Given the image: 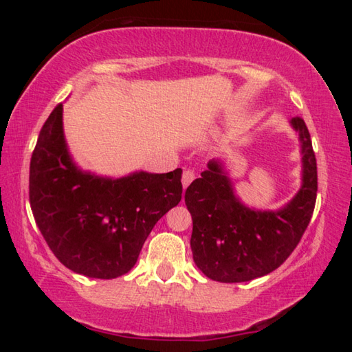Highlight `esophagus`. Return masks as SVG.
I'll return each instance as SVG.
<instances>
[{"label":"esophagus","mask_w":352,"mask_h":352,"mask_svg":"<svg viewBox=\"0 0 352 352\" xmlns=\"http://www.w3.org/2000/svg\"><path fill=\"white\" fill-rule=\"evenodd\" d=\"M195 178V174H194V170H190V169H186L183 172V177H182V183H183V188L186 189L189 184H190V182H192Z\"/></svg>","instance_id":"1"}]
</instances>
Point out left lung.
Masks as SVG:
<instances>
[{"instance_id": "1", "label": "left lung", "mask_w": 352, "mask_h": 352, "mask_svg": "<svg viewBox=\"0 0 352 352\" xmlns=\"http://www.w3.org/2000/svg\"><path fill=\"white\" fill-rule=\"evenodd\" d=\"M301 142V188L278 211L248 208L236 197L220 160H211L189 184L184 204L192 216L194 262L210 279L243 283L276 270L296 248L317 200V160L305 121L292 118Z\"/></svg>"}]
</instances>
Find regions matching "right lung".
Instances as JSON below:
<instances>
[{
    "label": "right lung",
    "mask_w": 352,
    "mask_h": 352,
    "mask_svg": "<svg viewBox=\"0 0 352 352\" xmlns=\"http://www.w3.org/2000/svg\"><path fill=\"white\" fill-rule=\"evenodd\" d=\"M58 104L40 130L29 201L40 233L65 267L98 279L136 264L155 223L182 200V169L109 178L83 172L68 152Z\"/></svg>",
    "instance_id": "add662e5"
}]
</instances>
